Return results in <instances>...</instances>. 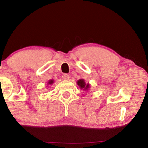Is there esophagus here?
<instances>
[{"mask_svg": "<svg viewBox=\"0 0 148 148\" xmlns=\"http://www.w3.org/2000/svg\"><path fill=\"white\" fill-rule=\"evenodd\" d=\"M62 79L64 80V81H67V80L69 79V76L67 74H64L62 76Z\"/></svg>", "mask_w": 148, "mask_h": 148, "instance_id": "34e87169", "label": "esophagus"}]
</instances>
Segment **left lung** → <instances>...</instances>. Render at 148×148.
<instances>
[{"label":"left lung","instance_id":"1","mask_svg":"<svg viewBox=\"0 0 148 148\" xmlns=\"http://www.w3.org/2000/svg\"><path fill=\"white\" fill-rule=\"evenodd\" d=\"M77 84L80 87V88H81V89H83L84 90H88L90 88V84H86L84 79H79V81H77Z\"/></svg>","mask_w":148,"mask_h":148}]
</instances>
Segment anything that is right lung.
<instances>
[{
    "label": "right lung",
    "mask_w": 148,
    "mask_h": 148,
    "mask_svg": "<svg viewBox=\"0 0 148 148\" xmlns=\"http://www.w3.org/2000/svg\"><path fill=\"white\" fill-rule=\"evenodd\" d=\"M53 82H54L53 80H49V81H48V84H48V85H51L52 84H53Z\"/></svg>",
    "instance_id": "1"
}]
</instances>
